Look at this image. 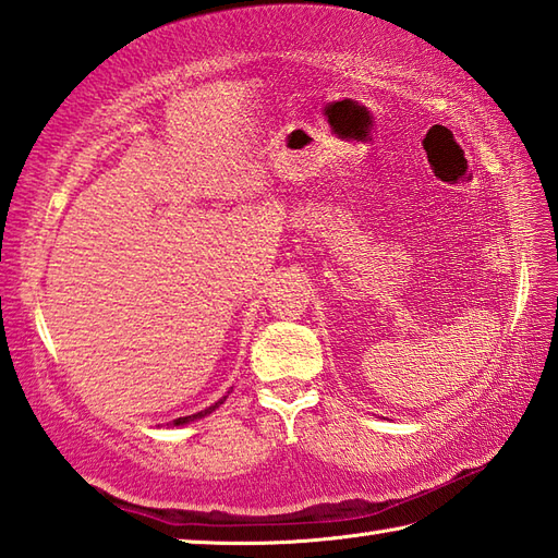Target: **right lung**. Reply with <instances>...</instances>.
Instances as JSON below:
<instances>
[{
	"instance_id": "add662e5",
	"label": "right lung",
	"mask_w": 558,
	"mask_h": 558,
	"mask_svg": "<svg viewBox=\"0 0 558 558\" xmlns=\"http://www.w3.org/2000/svg\"><path fill=\"white\" fill-rule=\"evenodd\" d=\"M225 400V398H222ZM222 400H218L216 405H210V408H206V410H201V412H196V414H189V417H180V420H174V422H170L172 426H182V424H189V422H194V420H201V417H206V414H210L213 410L216 408H220L222 405Z\"/></svg>"
}]
</instances>
